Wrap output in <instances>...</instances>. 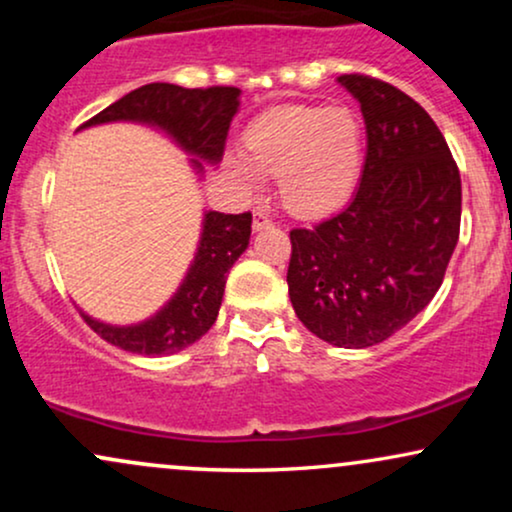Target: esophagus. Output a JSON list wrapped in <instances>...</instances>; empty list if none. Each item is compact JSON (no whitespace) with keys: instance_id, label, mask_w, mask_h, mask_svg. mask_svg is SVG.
<instances>
[{"instance_id":"34e87169","label":"esophagus","mask_w":512,"mask_h":512,"mask_svg":"<svg viewBox=\"0 0 512 512\" xmlns=\"http://www.w3.org/2000/svg\"><path fill=\"white\" fill-rule=\"evenodd\" d=\"M269 226H272L269 216L264 214V211L257 209L255 214H252V231H262V228H269Z\"/></svg>"}]
</instances>
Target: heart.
Masks as SVG:
<instances>
[{"label": "heart", "instance_id": "obj_1", "mask_svg": "<svg viewBox=\"0 0 512 512\" xmlns=\"http://www.w3.org/2000/svg\"><path fill=\"white\" fill-rule=\"evenodd\" d=\"M363 166V125L344 105H281L257 117L243 137L236 170L252 190L276 178L281 204L296 216H325L354 192Z\"/></svg>", "mask_w": 512, "mask_h": 512}]
</instances>
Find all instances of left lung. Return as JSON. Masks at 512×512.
<instances>
[{
	"label": "left lung",
	"instance_id": "left-lung-1",
	"mask_svg": "<svg viewBox=\"0 0 512 512\" xmlns=\"http://www.w3.org/2000/svg\"><path fill=\"white\" fill-rule=\"evenodd\" d=\"M337 81L366 122L361 185L337 216L293 228L286 281L315 337L366 349L436 296L460 238L462 185L445 137L414 98L373 76Z\"/></svg>",
	"mask_w": 512,
	"mask_h": 512
}]
</instances>
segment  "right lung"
Wrapping results in <instances>:
<instances>
[{
  "label": "right lung",
  "mask_w": 512,
  "mask_h": 512,
  "mask_svg": "<svg viewBox=\"0 0 512 512\" xmlns=\"http://www.w3.org/2000/svg\"><path fill=\"white\" fill-rule=\"evenodd\" d=\"M240 88H182L175 84H146L127 93L120 101L101 110L81 127L105 125V122H142L163 129L182 151L192 158V166L202 173V163L221 161L226 149L228 127L238 113ZM252 214H221L207 211L202 221L195 260L175 296L149 320L139 325H105L86 313L81 317L93 332L108 344L120 346L129 354L163 356L175 354L195 344L211 330L219 315L226 276L233 262L248 250Z\"/></svg>",
  "instance_id": "1"
}]
</instances>
